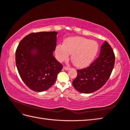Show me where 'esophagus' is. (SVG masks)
Instances as JSON below:
<instances>
[{"instance_id":"34e87169","label":"esophagus","mask_w":130,"mask_h":130,"mask_svg":"<svg viewBox=\"0 0 130 130\" xmlns=\"http://www.w3.org/2000/svg\"><path fill=\"white\" fill-rule=\"evenodd\" d=\"M63 69L64 70H69L70 68L69 67H66V66H65V67H63Z\"/></svg>"}]
</instances>
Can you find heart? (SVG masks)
I'll list each match as a JSON object with an SVG mask.
<instances>
[{
  "label": "heart",
  "instance_id": "obj_1",
  "mask_svg": "<svg viewBox=\"0 0 130 130\" xmlns=\"http://www.w3.org/2000/svg\"><path fill=\"white\" fill-rule=\"evenodd\" d=\"M98 50L97 43L83 37H70L64 44H58L55 55L60 62L67 60L72 54V60L76 67L85 68L92 61Z\"/></svg>",
  "mask_w": 130,
  "mask_h": 130
}]
</instances>
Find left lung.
I'll list each match as a JSON object with an SVG mask.
<instances>
[{
  "label": "left lung",
  "mask_w": 130,
  "mask_h": 130,
  "mask_svg": "<svg viewBox=\"0 0 130 130\" xmlns=\"http://www.w3.org/2000/svg\"><path fill=\"white\" fill-rule=\"evenodd\" d=\"M115 62V55L107 42L101 47L99 56L89 66L77 70V76L73 81L74 87L79 92L90 93L98 91L110 77Z\"/></svg>",
  "instance_id": "1"
}]
</instances>
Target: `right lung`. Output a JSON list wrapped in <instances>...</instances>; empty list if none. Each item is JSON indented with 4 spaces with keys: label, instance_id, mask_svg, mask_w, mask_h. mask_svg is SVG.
I'll list each match as a JSON object with an SVG mask.
<instances>
[{
    "label": "right lung",
    "instance_id": "add662e5",
    "mask_svg": "<svg viewBox=\"0 0 130 130\" xmlns=\"http://www.w3.org/2000/svg\"><path fill=\"white\" fill-rule=\"evenodd\" d=\"M56 31L32 32L20 41L16 51V64L23 82L31 90L42 92L55 83L63 68L53 56Z\"/></svg>",
    "mask_w": 130,
    "mask_h": 130
}]
</instances>
